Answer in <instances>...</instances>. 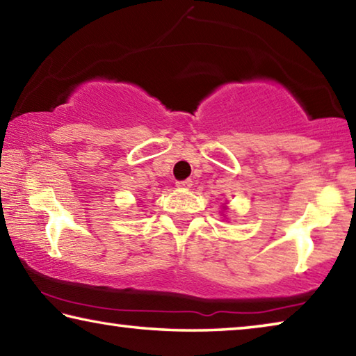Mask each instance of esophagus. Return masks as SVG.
Segmentation results:
<instances>
[{"mask_svg": "<svg viewBox=\"0 0 356 356\" xmlns=\"http://www.w3.org/2000/svg\"><path fill=\"white\" fill-rule=\"evenodd\" d=\"M177 188H182V190H186L190 188V186L193 185V180L191 179H185V180H179V182H176Z\"/></svg>", "mask_w": 356, "mask_h": 356, "instance_id": "34e87169", "label": "esophagus"}]
</instances>
